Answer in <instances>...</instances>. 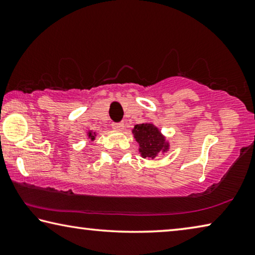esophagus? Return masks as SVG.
I'll list each match as a JSON object with an SVG mask.
<instances>
[{
	"instance_id": "34e87169",
	"label": "esophagus",
	"mask_w": 255,
	"mask_h": 255,
	"mask_svg": "<svg viewBox=\"0 0 255 255\" xmlns=\"http://www.w3.org/2000/svg\"><path fill=\"white\" fill-rule=\"evenodd\" d=\"M112 128L115 129V130H118V131H122L124 130L125 128V124L124 123H117V124H112Z\"/></svg>"
}]
</instances>
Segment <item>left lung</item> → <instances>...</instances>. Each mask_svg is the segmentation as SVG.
<instances>
[{"label":"left lung","instance_id":"1","mask_svg":"<svg viewBox=\"0 0 255 255\" xmlns=\"http://www.w3.org/2000/svg\"><path fill=\"white\" fill-rule=\"evenodd\" d=\"M132 135L139 145L138 150L143 158L154 159L159 153H166L170 149L165 136L152 123L136 125L132 128Z\"/></svg>","mask_w":255,"mask_h":255}]
</instances>
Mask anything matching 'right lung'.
<instances>
[{
  "instance_id": "1",
  "label": "right lung",
  "mask_w": 255,
  "mask_h": 255,
  "mask_svg": "<svg viewBox=\"0 0 255 255\" xmlns=\"http://www.w3.org/2000/svg\"><path fill=\"white\" fill-rule=\"evenodd\" d=\"M86 135H88V137L90 138V140H94V139H96V137H97V132L92 131V130H89Z\"/></svg>"
}]
</instances>
